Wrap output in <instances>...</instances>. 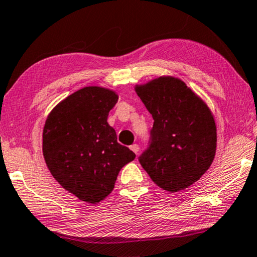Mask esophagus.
Segmentation results:
<instances>
[{
  "label": "esophagus",
  "mask_w": 257,
  "mask_h": 257,
  "mask_svg": "<svg viewBox=\"0 0 257 257\" xmlns=\"http://www.w3.org/2000/svg\"><path fill=\"white\" fill-rule=\"evenodd\" d=\"M131 149H132V151L133 152H134L135 153V154L136 155H138L139 154V151H140V147H139V145H133V146H131Z\"/></svg>",
  "instance_id": "obj_1"
}]
</instances>
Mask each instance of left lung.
Instances as JSON below:
<instances>
[{"label": "left lung", "instance_id": "8db88e82", "mask_svg": "<svg viewBox=\"0 0 257 257\" xmlns=\"http://www.w3.org/2000/svg\"><path fill=\"white\" fill-rule=\"evenodd\" d=\"M135 91L154 119L151 145L139 158L140 164L162 190H185L200 179L215 159L212 112L179 78H155L136 85Z\"/></svg>", "mask_w": 257, "mask_h": 257}]
</instances>
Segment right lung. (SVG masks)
I'll use <instances>...</instances> for the list:
<instances>
[{
	"mask_svg": "<svg viewBox=\"0 0 257 257\" xmlns=\"http://www.w3.org/2000/svg\"><path fill=\"white\" fill-rule=\"evenodd\" d=\"M115 91L85 86L61 100L47 116L42 153L53 178L78 199L97 204L111 193L123 166L135 159L109 125Z\"/></svg>",
	"mask_w": 257,
	"mask_h": 257,
	"instance_id": "obj_1",
	"label": "right lung"
}]
</instances>
